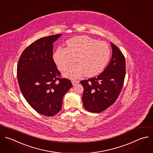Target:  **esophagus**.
Wrapping results in <instances>:
<instances>
[{"mask_svg":"<svg viewBox=\"0 0 153 153\" xmlns=\"http://www.w3.org/2000/svg\"><path fill=\"white\" fill-rule=\"evenodd\" d=\"M72 84L74 86V85H76L77 84H78L79 83V81L78 80H72Z\"/></svg>","mask_w":153,"mask_h":153,"instance_id":"esophagus-1","label":"esophagus"}]
</instances>
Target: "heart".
<instances>
[{"instance_id":"1","label":"heart","mask_w":153,"mask_h":153,"mask_svg":"<svg viewBox=\"0 0 153 153\" xmlns=\"http://www.w3.org/2000/svg\"><path fill=\"white\" fill-rule=\"evenodd\" d=\"M111 56L109 45L104 42L82 36L67 42L66 48H59L53 54V60L61 71L76 65L65 71L63 74L68 79H76L84 74L86 77L95 76L102 71Z\"/></svg>"}]
</instances>
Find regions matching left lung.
I'll return each instance as SVG.
<instances>
[{
  "mask_svg": "<svg viewBox=\"0 0 153 153\" xmlns=\"http://www.w3.org/2000/svg\"><path fill=\"white\" fill-rule=\"evenodd\" d=\"M111 60L105 70L96 77L80 81L83 87L82 101L90 112L104 111L117 99L123 86L126 75L125 58L113 43Z\"/></svg>",
  "mask_w": 153,
  "mask_h": 153,
  "instance_id": "8db88e82",
  "label": "left lung"
}]
</instances>
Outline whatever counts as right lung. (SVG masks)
I'll list each match as a JSON object with an SVG mask.
<instances>
[{"instance_id":"right-lung-1","label":"right lung","mask_w":153,"mask_h":153,"mask_svg":"<svg viewBox=\"0 0 153 153\" xmlns=\"http://www.w3.org/2000/svg\"><path fill=\"white\" fill-rule=\"evenodd\" d=\"M61 35L36 40L23 51L17 64V79L23 97L35 111L47 117L61 111L63 97L73 86L70 80L59 77L61 73L53 59V44Z\"/></svg>"}]
</instances>
